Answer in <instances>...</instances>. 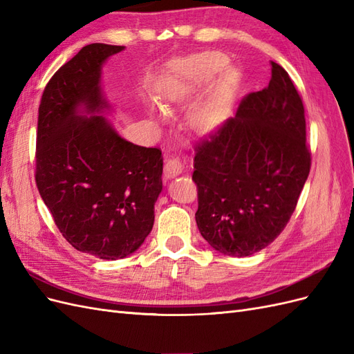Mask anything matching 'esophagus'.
I'll use <instances>...</instances> for the list:
<instances>
[{
	"mask_svg": "<svg viewBox=\"0 0 354 354\" xmlns=\"http://www.w3.org/2000/svg\"><path fill=\"white\" fill-rule=\"evenodd\" d=\"M183 168H185V165H183V162H181V159L178 156H171L167 159L164 171H165L167 177H176V176L181 174Z\"/></svg>",
	"mask_w": 354,
	"mask_h": 354,
	"instance_id": "34e87169",
	"label": "esophagus"
}]
</instances>
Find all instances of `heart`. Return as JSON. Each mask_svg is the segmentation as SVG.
I'll list each match as a JSON object with an SVG mask.
<instances>
[{
    "label": "heart",
    "instance_id": "b5f03b06",
    "mask_svg": "<svg viewBox=\"0 0 354 354\" xmlns=\"http://www.w3.org/2000/svg\"><path fill=\"white\" fill-rule=\"evenodd\" d=\"M226 63V57L214 51L181 60L164 85L162 95L167 100H178L181 94L211 81ZM236 84L238 77L233 71L227 69L220 75L189 115V121L195 130L207 133L223 122L230 111Z\"/></svg>",
    "mask_w": 354,
    "mask_h": 354
}]
</instances>
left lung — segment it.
Masks as SVG:
<instances>
[{
    "mask_svg": "<svg viewBox=\"0 0 354 354\" xmlns=\"http://www.w3.org/2000/svg\"><path fill=\"white\" fill-rule=\"evenodd\" d=\"M261 91L246 94L195 147L198 229L214 250L246 257L270 245L295 211L312 165L301 95L274 62Z\"/></svg>",
    "mask_w": 354,
    "mask_h": 354,
    "instance_id": "obj_1",
    "label": "left lung"
}]
</instances>
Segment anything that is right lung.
<instances>
[{"mask_svg": "<svg viewBox=\"0 0 354 354\" xmlns=\"http://www.w3.org/2000/svg\"><path fill=\"white\" fill-rule=\"evenodd\" d=\"M122 46L90 44L66 62L42 93L35 181L57 229L75 250L116 260L151 233L162 190L160 149L124 140L100 115L104 60Z\"/></svg>", "mask_w": 354, "mask_h": 354, "instance_id": "right-lung-1", "label": "right lung"}]
</instances>
